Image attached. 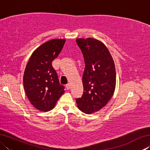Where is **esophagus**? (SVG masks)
<instances>
[{"label":"esophagus","mask_w":150,"mask_h":150,"mask_svg":"<svg viewBox=\"0 0 150 150\" xmlns=\"http://www.w3.org/2000/svg\"><path fill=\"white\" fill-rule=\"evenodd\" d=\"M71 88V84L70 83H67V85H66V88H67V90H69Z\"/></svg>","instance_id":"esophagus-1"}]
</instances>
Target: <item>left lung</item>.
<instances>
[{"mask_svg":"<svg viewBox=\"0 0 150 150\" xmlns=\"http://www.w3.org/2000/svg\"><path fill=\"white\" fill-rule=\"evenodd\" d=\"M77 44L84 57L83 94L76 99L83 112L92 114L103 108L113 96L116 88V69L106 45L95 38H78Z\"/></svg>","mask_w":150,"mask_h":150,"instance_id":"left-lung-1","label":"left lung"}]
</instances>
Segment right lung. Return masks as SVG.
I'll return each instance as SVG.
<instances>
[{
    "label": "right lung",
    "mask_w": 150,
    "mask_h": 150,
    "mask_svg": "<svg viewBox=\"0 0 150 150\" xmlns=\"http://www.w3.org/2000/svg\"><path fill=\"white\" fill-rule=\"evenodd\" d=\"M65 39H53L34 50L25 68L23 83L30 103L38 110L47 112L54 108L65 93L52 63L60 54Z\"/></svg>",
    "instance_id": "obj_1"
}]
</instances>
